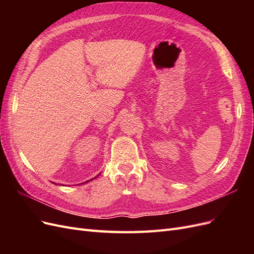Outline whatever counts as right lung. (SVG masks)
<instances>
[{
	"label": "right lung",
	"instance_id": "add662e5",
	"mask_svg": "<svg viewBox=\"0 0 254 254\" xmlns=\"http://www.w3.org/2000/svg\"><path fill=\"white\" fill-rule=\"evenodd\" d=\"M97 176H99V175H97ZM97 176H96V177H94V178H97ZM91 180H93V179H91ZM91 180H90V181H91ZM87 182H89V180H88V181H86L84 183H87Z\"/></svg>",
	"mask_w": 254,
	"mask_h": 254
}]
</instances>
